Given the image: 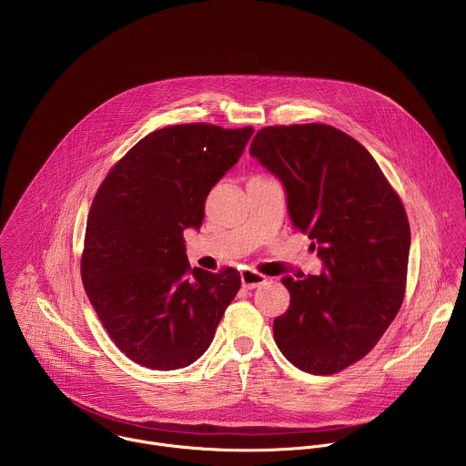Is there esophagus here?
<instances>
[{
    "label": "esophagus",
    "instance_id": "34e87169",
    "mask_svg": "<svg viewBox=\"0 0 466 466\" xmlns=\"http://www.w3.org/2000/svg\"><path fill=\"white\" fill-rule=\"evenodd\" d=\"M240 280H242V286H244L246 289H255V288L266 284L268 277L262 275V273H257V271H253V269H244V271L240 273Z\"/></svg>",
    "mask_w": 466,
    "mask_h": 466
}]
</instances>
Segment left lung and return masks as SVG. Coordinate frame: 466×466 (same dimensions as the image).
<instances>
[{"label":"left lung","instance_id":"obj_1","mask_svg":"<svg viewBox=\"0 0 466 466\" xmlns=\"http://www.w3.org/2000/svg\"><path fill=\"white\" fill-rule=\"evenodd\" d=\"M249 155L282 180L293 228L324 262L320 275L282 279L291 300L275 342L299 370L337 373L371 351L402 304L404 206L373 157L326 124L262 127Z\"/></svg>","mask_w":466,"mask_h":466}]
</instances>
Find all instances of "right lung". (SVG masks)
<instances>
[{
	"label": "right lung",
	"instance_id": "obj_1",
	"mask_svg": "<svg viewBox=\"0 0 466 466\" xmlns=\"http://www.w3.org/2000/svg\"><path fill=\"white\" fill-rule=\"evenodd\" d=\"M251 135V126L158 129L111 167L95 195L82 280L111 340L146 368L178 370L200 359L240 289L233 268L189 266L184 229L202 226L206 197Z\"/></svg>",
	"mask_w": 466,
	"mask_h": 466
}]
</instances>
